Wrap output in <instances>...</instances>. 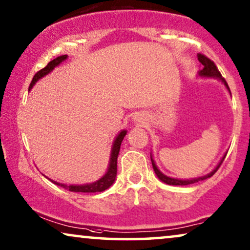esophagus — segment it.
Returning <instances> with one entry per match:
<instances>
[{
	"instance_id": "34e87169",
	"label": "esophagus",
	"mask_w": 250,
	"mask_h": 250,
	"mask_svg": "<svg viewBox=\"0 0 250 250\" xmlns=\"http://www.w3.org/2000/svg\"><path fill=\"white\" fill-rule=\"evenodd\" d=\"M134 121L139 123V125H143L145 123V120H144V118H143V115H141V114L135 115L134 116Z\"/></svg>"
}]
</instances>
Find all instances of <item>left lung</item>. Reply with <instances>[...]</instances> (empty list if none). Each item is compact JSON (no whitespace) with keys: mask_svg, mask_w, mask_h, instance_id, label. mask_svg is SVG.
I'll use <instances>...</instances> for the list:
<instances>
[{"mask_svg":"<svg viewBox=\"0 0 250 250\" xmlns=\"http://www.w3.org/2000/svg\"><path fill=\"white\" fill-rule=\"evenodd\" d=\"M198 61L200 62V64H201V69L198 73L199 76H201V78H214V79H217L218 81H221L223 84L225 85V88L228 89V91L229 92V95H231V91H229V88L228 83H226L225 79L221 75V73H219L217 67H216V65L214 64V62H211L210 59L207 58L204 55H201V53H198ZM226 153H228V152H226ZM226 153H225L224 155H223V158L221 159V161L218 162V165L216 166L214 170L210 171L207 175L201 176V177L191 178V179H178V178H172V177H169V176H166L165 174H162V172L159 170L158 167H156L155 161H154V160H153L152 154H151V161H152L153 169H154V172H155L156 176H158V178L161 182H164V183H166V184H168V185H189V184H194V183H197L199 181H204V179H207L209 177H211V176L214 175L216 171H217V169L219 168V166L222 165L223 160H224L225 156H226Z\"/></svg>","mask_w":250,"mask_h":250,"instance_id":"1","label":"left lung"}]
</instances>
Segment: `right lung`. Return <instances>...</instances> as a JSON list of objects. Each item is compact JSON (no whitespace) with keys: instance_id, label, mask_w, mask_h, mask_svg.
<instances>
[{"instance_id":"1","label":"right lung","mask_w":250,"mask_h":250,"mask_svg":"<svg viewBox=\"0 0 250 250\" xmlns=\"http://www.w3.org/2000/svg\"><path fill=\"white\" fill-rule=\"evenodd\" d=\"M67 58H68L67 55L59 56V57L55 58L53 61L50 62L44 68H42L41 71H39L38 73H36V74L34 75V78H33V80H32L28 90H31V89L33 88V85H34L35 83L39 81V80H41L42 78H44L45 75H48L49 73H51L53 69H55V67H57V66L61 65L62 62H65ZM125 135H127V130H121L118 135H116L114 142H113L112 148H111V156H109L107 171H106L105 175L103 176V177L99 178L98 181H96L94 183H89V184H81V185H74V184L67 185V184H62V183L55 182V181H52V179H50V181H51L53 184L62 186V188H67L68 191H71V192L95 193V192H103V191H105V189H107L115 181L116 164H118V155L120 152V146H121V143Z\"/></svg>"}]
</instances>
